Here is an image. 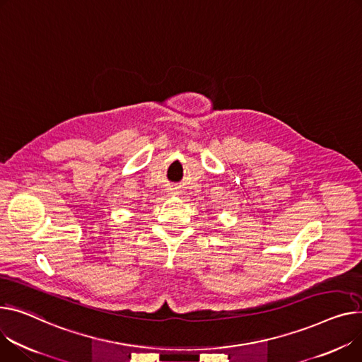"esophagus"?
I'll return each mask as SVG.
<instances>
[{
	"mask_svg": "<svg viewBox=\"0 0 362 362\" xmlns=\"http://www.w3.org/2000/svg\"><path fill=\"white\" fill-rule=\"evenodd\" d=\"M170 194H172V195H177V194H179L177 187H172V189H170Z\"/></svg>",
	"mask_w": 362,
	"mask_h": 362,
	"instance_id": "obj_1",
	"label": "esophagus"
}]
</instances>
